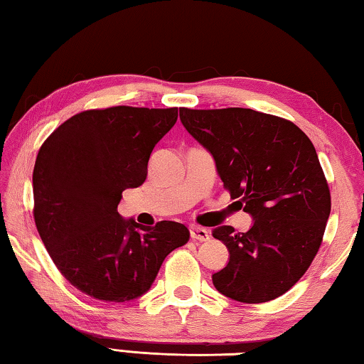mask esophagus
I'll return each instance as SVG.
<instances>
[{"instance_id": "obj_1", "label": "esophagus", "mask_w": 364, "mask_h": 364, "mask_svg": "<svg viewBox=\"0 0 364 364\" xmlns=\"http://www.w3.org/2000/svg\"><path fill=\"white\" fill-rule=\"evenodd\" d=\"M191 237L194 239V241H208L210 239V231L205 230V228H200V226H191Z\"/></svg>"}]
</instances>
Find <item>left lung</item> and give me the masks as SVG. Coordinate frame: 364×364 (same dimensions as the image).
<instances>
[{"label":"left lung","mask_w":364,"mask_h":364,"mask_svg":"<svg viewBox=\"0 0 364 364\" xmlns=\"http://www.w3.org/2000/svg\"><path fill=\"white\" fill-rule=\"evenodd\" d=\"M184 128L210 151L231 199L254 217L245 232L218 226L230 262L212 276L242 304L286 294L321 247L331 193L310 138L291 120L252 109H180Z\"/></svg>","instance_id":"1"}]
</instances>
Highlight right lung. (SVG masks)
Instances as JSON below:
<instances>
[{
    "mask_svg": "<svg viewBox=\"0 0 364 364\" xmlns=\"http://www.w3.org/2000/svg\"><path fill=\"white\" fill-rule=\"evenodd\" d=\"M178 107L115 106L70 117L41 144L33 168V218L60 274L102 301L149 291L171 250L189 241L176 221L123 220L122 193L147 176L151 152L175 125Z\"/></svg>",
    "mask_w": 364,
    "mask_h": 364,
    "instance_id": "1",
    "label": "right lung"
}]
</instances>
